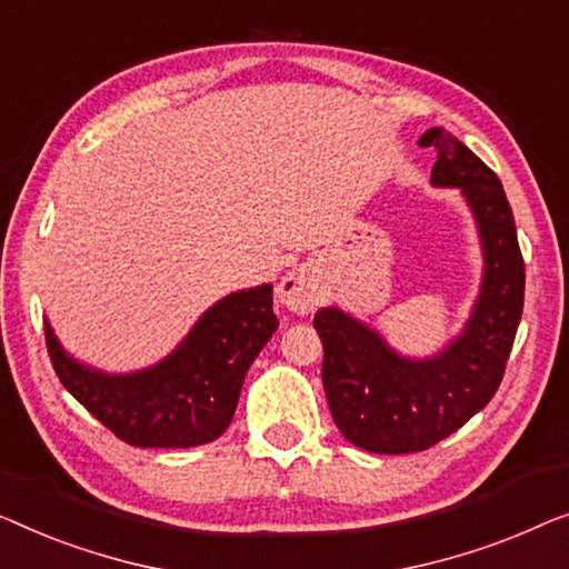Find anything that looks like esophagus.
<instances>
[{"label":"esophagus","mask_w":569,"mask_h":569,"mask_svg":"<svg viewBox=\"0 0 569 569\" xmlns=\"http://www.w3.org/2000/svg\"><path fill=\"white\" fill-rule=\"evenodd\" d=\"M278 301L293 315H309L317 303V278L309 268H293L278 283Z\"/></svg>","instance_id":"esophagus-1"}]
</instances>
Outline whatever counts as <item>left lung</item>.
Here are the masks:
<instances>
[{"mask_svg":"<svg viewBox=\"0 0 569 569\" xmlns=\"http://www.w3.org/2000/svg\"><path fill=\"white\" fill-rule=\"evenodd\" d=\"M438 162L430 182L459 188L482 239L485 276L467 327L430 358H407L338 307L319 309L322 383L335 426L371 453H415L443 441L498 391L523 311L526 270L498 174L443 128L420 136Z\"/></svg>","mask_w":569,"mask_h":569,"instance_id":"1","label":"left lung"}]
</instances>
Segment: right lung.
Here are the masks:
<instances>
[{
  "label": "right lung",
  "mask_w": 569,
  "mask_h": 569,
  "mask_svg": "<svg viewBox=\"0 0 569 569\" xmlns=\"http://www.w3.org/2000/svg\"><path fill=\"white\" fill-rule=\"evenodd\" d=\"M53 371L102 426L139 448H190L229 428L239 391L273 338V286L223 296L164 361L133 373H106L71 358L46 319Z\"/></svg>",
  "instance_id": "1"
}]
</instances>
